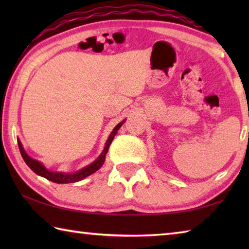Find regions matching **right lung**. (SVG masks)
Wrapping results in <instances>:
<instances>
[{"label": "right lung", "mask_w": 249, "mask_h": 249, "mask_svg": "<svg viewBox=\"0 0 249 249\" xmlns=\"http://www.w3.org/2000/svg\"><path fill=\"white\" fill-rule=\"evenodd\" d=\"M125 121L121 122V123L117 124L114 129L112 130V133L109 134V136L107 141V144H105L104 149L102 151V154H101L98 158H96L93 162L90 163L89 166L82 168L81 170H79L77 172H73V174H65V172H54V171H50L48 169H46L45 166L43 163L39 162L38 160H35L29 157V156L26 154V151L24 150L23 146H22V142L19 141H18V148L20 151V155H22V157L24 159V161L26 162V165L31 168V169L35 172L36 175H38L40 177H44L49 181H53V182H56V183H72V182H77V181L82 180L84 178H87V177H89L90 175L94 174L96 170H99L105 161V155H107V150H108V147L111 145V142L113 141V138L117 133V130L120 129V127L122 125H123Z\"/></svg>", "instance_id": "1"}]
</instances>
